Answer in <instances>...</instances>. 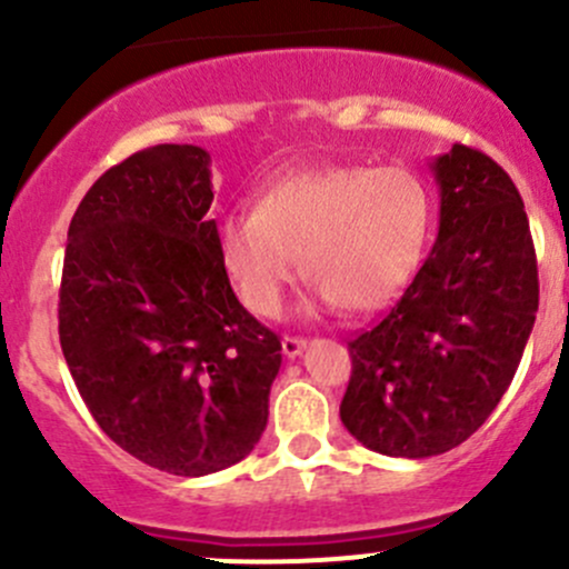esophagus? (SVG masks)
Listing matches in <instances>:
<instances>
[{
  "mask_svg": "<svg viewBox=\"0 0 569 569\" xmlns=\"http://www.w3.org/2000/svg\"><path fill=\"white\" fill-rule=\"evenodd\" d=\"M280 343H283V355H286V358H297V355H300L302 349L308 347L306 338H297V336H286Z\"/></svg>",
  "mask_w": 569,
  "mask_h": 569,
  "instance_id": "obj_1",
  "label": "esophagus"
}]
</instances>
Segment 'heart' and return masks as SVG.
<instances>
[{"instance_id": "b5f03b06", "label": "heart", "mask_w": 569, "mask_h": 569, "mask_svg": "<svg viewBox=\"0 0 569 569\" xmlns=\"http://www.w3.org/2000/svg\"><path fill=\"white\" fill-rule=\"evenodd\" d=\"M435 200L405 164H325L280 176L252 211L220 222V261L256 317H278L300 272L321 308L371 313L393 306L421 269Z\"/></svg>"}]
</instances>
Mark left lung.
Masks as SVG:
<instances>
[{
  "label": "left lung",
  "instance_id": "obj_1",
  "mask_svg": "<svg viewBox=\"0 0 569 569\" xmlns=\"http://www.w3.org/2000/svg\"><path fill=\"white\" fill-rule=\"evenodd\" d=\"M435 248L386 319L349 341L341 421L388 457L443 455L507 393L539 306L523 200L490 157L451 146L432 159Z\"/></svg>",
  "mask_w": 569,
  "mask_h": 569
}]
</instances>
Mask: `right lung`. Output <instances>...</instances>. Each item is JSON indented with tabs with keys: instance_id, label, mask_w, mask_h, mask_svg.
Listing matches in <instances>:
<instances>
[{
	"instance_id": "obj_1",
	"label": "right lung",
	"mask_w": 569,
	"mask_h": 569,
	"mask_svg": "<svg viewBox=\"0 0 569 569\" xmlns=\"http://www.w3.org/2000/svg\"><path fill=\"white\" fill-rule=\"evenodd\" d=\"M211 157L153 146L109 168L68 228L60 343L96 423L151 468L206 476L250 455L280 341L237 300L209 217Z\"/></svg>"
}]
</instances>
